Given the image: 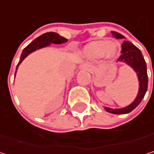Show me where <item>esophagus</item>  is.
Segmentation results:
<instances>
[{"mask_svg":"<svg viewBox=\"0 0 154 154\" xmlns=\"http://www.w3.org/2000/svg\"><path fill=\"white\" fill-rule=\"evenodd\" d=\"M87 67H88L87 64H84V65H83V68H87Z\"/></svg>","mask_w":154,"mask_h":154,"instance_id":"obj_1","label":"esophagus"}]
</instances>
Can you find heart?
Masks as SVG:
<instances>
[{
    "mask_svg": "<svg viewBox=\"0 0 154 154\" xmlns=\"http://www.w3.org/2000/svg\"><path fill=\"white\" fill-rule=\"evenodd\" d=\"M85 53L92 58L103 57L105 59L113 58L117 53V45L107 40L94 41L88 44L84 49Z\"/></svg>",
    "mask_w": 154,
    "mask_h": 154,
    "instance_id": "obj_1",
    "label": "heart"
}]
</instances>
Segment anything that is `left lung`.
Returning a JSON list of instances; mask_svg holds the SVG:
<instances>
[{
	"label": "left lung",
	"mask_w": 154,
	"mask_h": 154,
	"mask_svg": "<svg viewBox=\"0 0 154 154\" xmlns=\"http://www.w3.org/2000/svg\"><path fill=\"white\" fill-rule=\"evenodd\" d=\"M111 33H112L113 37L117 39L125 38L122 35L117 32H111ZM121 47H122L121 55L118 60L126 62L131 68H133V69L137 72L139 81V91L138 94L137 98L135 99V101L127 107L121 108V109H110V108L105 107V109L108 112H110L112 114H127L132 111L134 109L137 107L139 103L142 102L148 87V76H147V70H146V63L142 55L141 51L128 41H124L123 44L121 45Z\"/></svg>",
	"instance_id": "obj_1"
}]
</instances>
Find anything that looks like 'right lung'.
<instances>
[{
    "label": "right lung",
    "instance_id": "add662e5",
    "mask_svg": "<svg viewBox=\"0 0 154 154\" xmlns=\"http://www.w3.org/2000/svg\"><path fill=\"white\" fill-rule=\"evenodd\" d=\"M68 41V39L60 36L59 34L57 33H54V32H49V33H45L42 35H40L39 37L35 38L31 44H29L26 47L22 53H21V56H20V59H19V61L17 65V69H16V72H17V67L19 66V64L23 61V60L27 56L29 55L31 52L38 50V49H41V48H44V47L49 46L51 44H56V45H60V44H64ZM16 75V73H15Z\"/></svg>",
    "mask_w": 154,
    "mask_h": 154
}]
</instances>
